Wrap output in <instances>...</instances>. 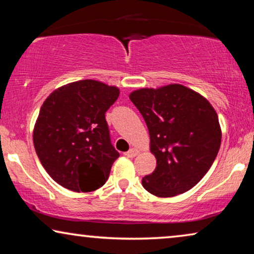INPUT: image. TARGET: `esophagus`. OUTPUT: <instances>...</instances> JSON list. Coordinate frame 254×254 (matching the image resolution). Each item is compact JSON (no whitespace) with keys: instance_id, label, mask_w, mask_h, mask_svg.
I'll list each match as a JSON object with an SVG mask.
<instances>
[{"instance_id":"1","label":"esophagus","mask_w":254,"mask_h":254,"mask_svg":"<svg viewBox=\"0 0 254 254\" xmlns=\"http://www.w3.org/2000/svg\"><path fill=\"white\" fill-rule=\"evenodd\" d=\"M137 154H138L137 149L130 148L129 150L126 152V156H127V157H129V158H133V157H135V156H137Z\"/></svg>"}]
</instances>
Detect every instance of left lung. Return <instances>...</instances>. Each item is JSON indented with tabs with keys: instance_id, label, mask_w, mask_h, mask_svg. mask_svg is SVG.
<instances>
[{
	"instance_id": "obj_1",
	"label": "left lung",
	"mask_w": 254,
	"mask_h": 254,
	"mask_svg": "<svg viewBox=\"0 0 254 254\" xmlns=\"http://www.w3.org/2000/svg\"><path fill=\"white\" fill-rule=\"evenodd\" d=\"M129 99L147 124L156 169L142 179L149 193L176 196L208 172L221 145V127L210 103L180 84L140 89Z\"/></svg>"
}]
</instances>
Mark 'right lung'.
I'll list each match as a JSON object with an SVG mask.
<instances>
[{"instance_id":"obj_1","label":"right lung","mask_w":254,"mask_h":254,"mask_svg":"<svg viewBox=\"0 0 254 254\" xmlns=\"http://www.w3.org/2000/svg\"><path fill=\"white\" fill-rule=\"evenodd\" d=\"M117 86L93 79L69 83L51 93L34 125L33 144L48 175L74 192H91L109 179L119 157L105 113L119 97Z\"/></svg>"}]
</instances>
